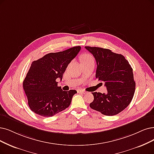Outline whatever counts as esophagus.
<instances>
[{
  "label": "esophagus",
  "instance_id": "obj_1",
  "mask_svg": "<svg viewBox=\"0 0 154 154\" xmlns=\"http://www.w3.org/2000/svg\"><path fill=\"white\" fill-rule=\"evenodd\" d=\"M77 91H78V93H81V94H87V91H85V90H78Z\"/></svg>",
  "mask_w": 154,
  "mask_h": 154
}]
</instances>
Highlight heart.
<instances>
[{"label":"heart","instance_id":"obj_1","mask_svg":"<svg viewBox=\"0 0 154 154\" xmlns=\"http://www.w3.org/2000/svg\"><path fill=\"white\" fill-rule=\"evenodd\" d=\"M94 60L93 57L90 54H85L84 56L82 57V61L83 60Z\"/></svg>","mask_w":154,"mask_h":154}]
</instances>
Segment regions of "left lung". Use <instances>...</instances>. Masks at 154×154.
I'll return each instance as SVG.
<instances>
[{"label": "left lung", "mask_w": 154, "mask_h": 154, "mask_svg": "<svg viewBox=\"0 0 154 154\" xmlns=\"http://www.w3.org/2000/svg\"><path fill=\"white\" fill-rule=\"evenodd\" d=\"M85 47L96 60V78L103 82L107 90L106 94L92 92L94 100L90 107L106 116L119 114L130 103L134 94L132 67L122 55L109 49Z\"/></svg>", "instance_id": "obj_1"}]
</instances>
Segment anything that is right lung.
Here are the masks:
<instances>
[{
    "mask_svg": "<svg viewBox=\"0 0 154 154\" xmlns=\"http://www.w3.org/2000/svg\"><path fill=\"white\" fill-rule=\"evenodd\" d=\"M80 50V46L73 47L63 52L49 53L32 62L23 86L28 106L33 112L51 117L70 106L77 91H63L57 87L56 80H62L67 66Z\"/></svg>",
    "mask_w": 154,
    "mask_h": 154,
    "instance_id": "1",
    "label": "right lung"
}]
</instances>
